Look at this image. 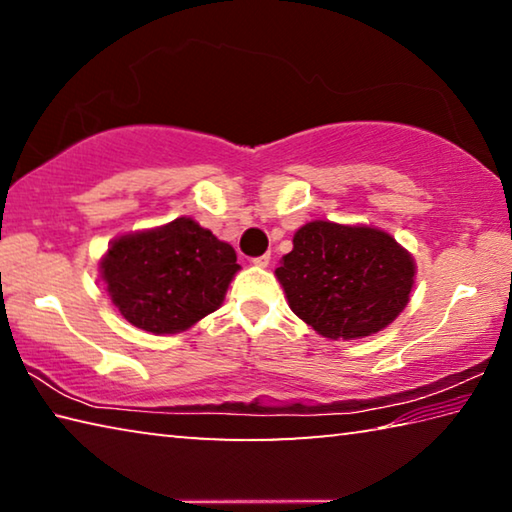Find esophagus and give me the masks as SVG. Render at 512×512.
I'll return each instance as SVG.
<instances>
[{
    "label": "esophagus",
    "instance_id": "34e87169",
    "mask_svg": "<svg viewBox=\"0 0 512 512\" xmlns=\"http://www.w3.org/2000/svg\"><path fill=\"white\" fill-rule=\"evenodd\" d=\"M268 262H271V255H259V257H253V264L255 266H268Z\"/></svg>",
    "mask_w": 512,
    "mask_h": 512
}]
</instances>
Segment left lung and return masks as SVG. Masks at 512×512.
Returning a JSON list of instances; mask_svg holds the SVG:
<instances>
[{
	"label": "left lung",
	"instance_id": "8db88e82",
	"mask_svg": "<svg viewBox=\"0 0 512 512\" xmlns=\"http://www.w3.org/2000/svg\"><path fill=\"white\" fill-rule=\"evenodd\" d=\"M413 273L411 255L391 235L329 221L302 225L275 271L293 314L327 339H359L393 323Z\"/></svg>",
	"mask_w": 512,
	"mask_h": 512
}]
</instances>
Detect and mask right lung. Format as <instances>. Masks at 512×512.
<instances>
[{"mask_svg":"<svg viewBox=\"0 0 512 512\" xmlns=\"http://www.w3.org/2000/svg\"><path fill=\"white\" fill-rule=\"evenodd\" d=\"M237 271L232 246L192 219L119 237L101 262L121 316L151 334L183 332L219 309Z\"/></svg>","mask_w":512,"mask_h":512,"instance_id":"right-lung-1","label":"right lung"}]
</instances>
